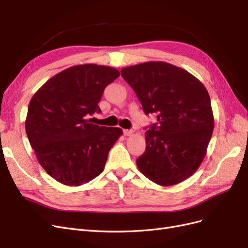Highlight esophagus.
Here are the masks:
<instances>
[{"label":"esophagus","instance_id":"obj_1","mask_svg":"<svg viewBox=\"0 0 248 248\" xmlns=\"http://www.w3.org/2000/svg\"><path fill=\"white\" fill-rule=\"evenodd\" d=\"M123 133H124L125 137H130V136H132V134H133V130H131V129H124Z\"/></svg>","mask_w":248,"mask_h":248}]
</instances>
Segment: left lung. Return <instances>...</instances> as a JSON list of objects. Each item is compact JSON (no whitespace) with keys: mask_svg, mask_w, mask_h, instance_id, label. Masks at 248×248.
I'll list each match as a JSON object with an SVG mask.
<instances>
[{"mask_svg":"<svg viewBox=\"0 0 248 248\" xmlns=\"http://www.w3.org/2000/svg\"><path fill=\"white\" fill-rule=\"evenodd\" d=\"M145 114L158 123L146 131V151L137 159L140 172L152 182L170 186L184 181L204 159L214 118L205 86L180 67L146 62L122 68Z\"/></svg>","mask_w":248,"mask_h":248,"instance_id":"left-lung-1","label":"left lung"}]
</instances>
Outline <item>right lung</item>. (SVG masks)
I'll return each instance as SVG.
<instances>
[{"label":"right lung","instance_id":"obj_1","mask_svg":"<svg viewBox=\"0 0 248 248\" xmlns=\"http://www.w3.org/2000/svg\"><path fill=\"white\" fill-rule=\"evenodd\" d=\"M120 76L112 67L72 66L49 78L32 97L26 132L37 160L58 182L79 186L100 175L118 127L92 123L104 89Z\"/></svg>","mask_w":248,"mask_h":248}]
</instances>
